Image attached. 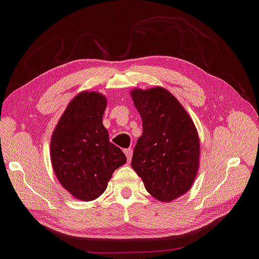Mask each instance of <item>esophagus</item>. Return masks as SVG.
I'll use <instances>...</instances> for the list:
<instances>
[{"mask_svg":"<svg viewBox=\"0 0 259 259\" xmlns=\"http://www.w3.org/2000/svg\"><path fill=\"white\" fill-rule=\"evenodd\" d=\"M124 153H125V156H126V159H128V161L130 163L131 158H133V149H125L124 150Z\"/></svg>","mask_w":259,"mask_h":259,"instance_id":"34e87169","label":"esophagus"}]
</instances>
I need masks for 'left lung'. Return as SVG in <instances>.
Here are the masks:
<instances>
[{"instance_id":"1","label":"left lung","mask_w":259,"mask_h":259,"mask_svg":"<svg viewBox=\"0 0 259 259\" xmlns=\"http://www.w3.org/2000/svg\"><path fill=\"white\" fill-rule=\"evenodd\" d=\"M143 122L131 166L145 190L161 202L190 191L200 166V140L194 122L163 87L130 92Z\"/></svg>"}]
</instances>
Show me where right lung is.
<instances>
[{"instance_id":"1","label":"right lung","mask_w":259,"mask_h":259,"mask_svg":"<svg viewBox=\"0 0 259 259\" xmlns=\"http://www.w3.org/2000/svg\"><path fill=\"white\" fill-rule=\"evenodd\" d=\"M107 98L81 92L71 100L51 136V163L65 190L81 201L106 191L114 171L126 163L122 150L109 142L102 123Z\"/></svg>"}]
</instances>
